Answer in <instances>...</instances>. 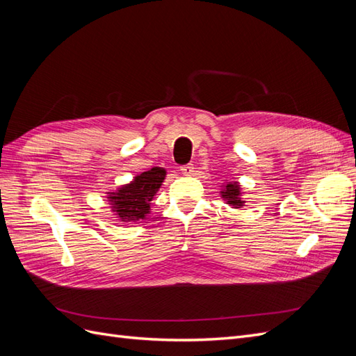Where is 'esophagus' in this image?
I'll return each mask as SVG.
<instances>
[{
    "label": "esophagus",
    "instance_id": "esophagus-1",
    "mask_svg": "<svg viewBox=\"0 0 356 356\" xmlns=\"http://www.w3.org/2000/svg\"><path fill=\"white\" fill-rule=\"evenodd\" d=\"M193 169H195V165L193 163H187V165H182L181 166V172L184 175H190V174H193Z\"/></svg>",
    "mask_w": 356,
    "mask_h": 356
}]
</instances>
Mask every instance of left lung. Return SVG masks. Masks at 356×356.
I'll return each instance as SVG.
<instances>
[{
    "label": "left lung",
    "instance_id": "obj_1",
    "mask_svg": "<svg viewBox=\"0 0 356 356\" xmlns=\"http://www.w3.org/2000/svg\"><path fill=\"white\" fill-rule=\"evenodd\" d=\"M221 193H222V197L227 200L232 207H242L243 202L239 199L241 191L238 184H227Z\"/></svg>",
    "mask_w": 356,
    "mask_h": 356
}]
</instances>
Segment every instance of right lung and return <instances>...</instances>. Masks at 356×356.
I'll use <instances>...</instances> for the list:
<instances>
[{
    "instance_id": "right-lung-1",
    "label": "right lung",
    "mask_w": 356,
    "mask_h": 356,
    "mask_svg": "<svg viewBox=\"0 0 356 356\" xmlns=\"http://www.w3.org/2000/svg\"><path fill=\"white\" fill-rule=\"evenodd\" d=\"M166 175V170L161 168H153L124 187H122L114 195H111L113 211L122 221H138L144 220L149 213V202L153 200L157 190L160 188Z\"/></svg>"
}]
</instances>
